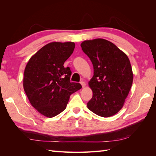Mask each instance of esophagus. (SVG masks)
<instances>
[{"instance_id": "obj_1", "label": "esophagus", "mask_w": 156, "mask_h": 156, "mask_svg": "<svg viewBox=\"0 0 156 156\" xmlns=\"http://www.w3.org/2000/svg\"><path fill=\"white\" fill-rule=\"evenodd\" d=\"M80 84H81V85H82V88H84L85 87H86V83L84 82H83V81H82L81 82H80Z\"/></svg>"}]
</instances>
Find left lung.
Masks as SVG:
<instances>
[{"instance_id":"left-lung-1","label":"left lung","mask_w":156,"mask_h":156,"mask_svg":"<svg viewBox=\"0 0 156 156\" xmlns=\"http://www.w3.org/2000/svg\"><path fill=\"white\" fill-rule=\"evenodd\" d=\"M80 45L94 68L88 82L92 97L88 108L102 117L115 115L123 107L133 84L130 61L123 51L104 39L86 40Z\"/></svg>"}]
</instances>
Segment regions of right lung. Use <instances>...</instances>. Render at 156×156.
Segmentation results:
<instances>
[{
	"instance_id": "obj_1",
	"label": "right lung",
	"mask_w": 156,
	"mask_h": 156,
	"mask_svg": "<svg viewBox=\"0 0 156 156\" xmlns=\"http://www.w3.org/2000/svg\"><path fill=\"white\" fill-rule=\"evenodd\" d=\"M75 48L74 42H51L31 56L26 65L23 88L31 105L49 118L64 111L70 95L82 88L71 82L72 72L64 62Z\"/></svg>"
}]
</instances>
